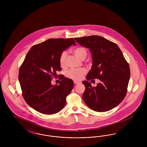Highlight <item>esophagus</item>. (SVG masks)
<instances>
[{
    "label": "esophagus",
    "instance_id": "esophagus-1",
    "mask_svg": "<svg viewBox=\"0 0 147 147\" xmlns=\"http://www.w3.org/2000/svg\"><path fill=\"white\" fill-rule=\"evenodd\" d=\"M74 83L75 84H79V83H80V82H77V81H74Z\"/></svg>",
    "mask_w": 147,
    "mask_h": 147
}]
</instances>
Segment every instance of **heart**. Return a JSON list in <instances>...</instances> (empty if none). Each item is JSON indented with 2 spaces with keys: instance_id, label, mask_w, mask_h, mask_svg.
I'll use <instances>...</instances> for the list:
<instances>
[{
  "instance_id": "obj_1",
  "label": "heart",
  "mask_w": 147,
  "mask_h": 147,
  "mask_svg": "<svg viewBox=\"0 0 147 147\" xmlns=\"http://www.w3.org/2000/svg\"><path fill=\"white\" fill-rule=\"evenodd\" d=\"M73 53L75 56L80 59H84L87 55V52L83 47H77L73 50ZM67 53L66 51L63 52L59 57V62L62 68H65L66 66V58ZM86 70L84 68L76 69L71 68L66 73V76L68 78L74 80H81L86 73Z\"/></svg>"
}]
</instances>
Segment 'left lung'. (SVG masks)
<instances>
[{"mask_svg": "<svg viewBox=\"0 0 147 147\" xmlns=\"http://www.w3.org/2000/svg\"><path fill=\"white\" fill-rule=\"evenodd\" d=\"M77 43L88 49L92 56V67L82 83L85 103L97 112L109 111L124 99L130 78L129 66L119 46L104 37L92 35L75 38ZM98 78L96 87L88 82Z\"/></svg>", "mask_w": 147, "mask_h": 147, "instance_id": "1", "label": "left lung"}]
</instances>
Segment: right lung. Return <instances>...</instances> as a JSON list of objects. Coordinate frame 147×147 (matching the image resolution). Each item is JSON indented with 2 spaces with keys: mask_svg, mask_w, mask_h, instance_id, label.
Here are the masks:
<instances>
[{
  "mask_svg": "<svg viewBox=\"0 0 147 147\" xmlns=\"http://www.w3.org/2000/svg\"><path fill=\"white\" fill-rule=\"evenodd\" d=\"M73 45L74 38H50L32 46L19 69V81L22 95L31 107L42 113L59 112L65 105L66 97L74 86L69 78L60 77L59 85H52V77L61 70V54Z\"/></svg>",
  "mask_w": 147,
  "mask_h": 147,
  "instance_id": "right-lung-1",
  "label": "right lung"
}]
</instances>
